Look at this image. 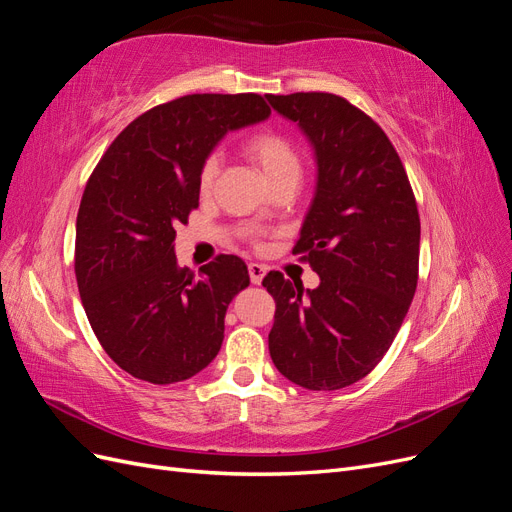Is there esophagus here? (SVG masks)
<instances>
[{"label":"esophagus","instance_id":"obj_1","mask_svg":"<svg viewBox=\"0 0 512 512\" xmlns=\"http://www.w3.org/2000/svg\"><path fill=\"white\" fill-rule=\"evenodd\" d=\"M247 271H250L252 284H260L262 277H265V273H267V267L258 265V262H250V265H247Z\"/></svg>","mask_w":512,"mask_h":512}]
</instances>
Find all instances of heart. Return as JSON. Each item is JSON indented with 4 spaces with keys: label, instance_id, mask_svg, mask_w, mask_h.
<instances>
[{
    "label": "heart",
    "instance_id": "b5f03b06",
    "mask_svg": "<svg viewBox=\"0 0 512 512\" xmlns=\"http://www.w3.org/2000/svg\"><path fill=\"white\" fill-rule=\"evenodd\" d=\"M245 153L267 177L269 185L277 179L299 175V156L286 136L275 130L254 132L245 141ZM218 177V156H209L198 173V188L207 194Z\"/></svg>",
    "mask_w": 512,
    "mask_h": 512
}]
</instances>
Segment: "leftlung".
I'll list each match as a JSON object with an SVG mask.
<instances>
[{
	"instance_id": "8db88e82",
	"label": "left lung",
	"mask_w": 512,
	"mask_h": 512,
	"mask_svg": "<svg viewBox=\"0 0 512 512\" xmlns=\"http://www.w3.org/2000/svg\"><path fill=\"white\" fill-rule=\"evenodd\" d=\"M267 100L316 153V194L292 254L320 275L314 290L280 271L265 275L275 299L269 352L303 389H344L382 361L408 314L421 245L416 198L389 136L346 98L299 91Z\"/></svg>"
}]
</instances>
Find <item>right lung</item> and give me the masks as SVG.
Listing matches in <instances>:
<instances>
[{"instance_id": "1", "label": "right lung", "mask_w": 512, "mask_h": 512, "mask_svg": "<svg viewBox=\"0 0 512 512\" xmlns=\"http://www.w3.org/2000/svg\"><path fill=\"white\" fill-rule=\"evenodd\" d=\"M271 115L258 94H192L136 117L104 151L76 215L74 273L100 346L130 376L173 384L222 348L224 316L250 286L245 262L220 254L177 265V226L198 207V173L228 130Z\"/></svg>"}]
</instances>
